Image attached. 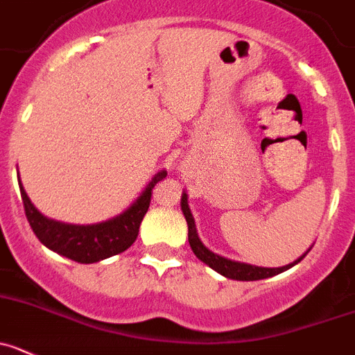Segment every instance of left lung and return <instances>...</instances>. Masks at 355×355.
Instances as JSON below:
<instances>
[{"mask_svg": "<svg viewBox=\"0 0 355 355\" xmlns=\"http://www.w3.org/2000/svg\"><path fill=\"white\" fill-rule=\"evenodd\" d=\"M180 207L182 211H184V217L187 220V226H189V245L193 248L194 256L198 257L200 261H203L207 266H210L211 270H215L217 273H220L223 277L231 278V280H241V282H252V280H263V278H270L275 277L278 273H284L287 271L289 268L296 266L301 259L308 254V248L306 252L303 254L301 257H297L296 261H293L291 264H286V266H280V268H263V266H254V264H247V263H240V261H233V259H227V257L218 256V254L211 252L210 248H207L203 245V241L200 240L198 236V230H196V223H194V217L191 214V208H189L187 203V193H182V200H180Z\"/></svg>", "mask_w": 355, "mask_h": 355, "instance_id": "8db88e82", "label": "left lung"}]
</instances>
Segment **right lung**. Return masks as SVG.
<instances>
[{
	"label": "right lung",
	"instance_id": "1",
	"mask_svg": "<svg viewBox=\"0 0 355 355\" xmlns=\"http://www.w3.org/2000/svg\"><path fill=\"white\" fill-rule=\"evenodd\" d=\"M166 170H161L152 177L140 196L132 201L122 214L96 224H68L49 218L31 203L19 178L22 203L26 217L33 233L52 252L64 256L82 264L98 263L107 257L128 250L138 236V230L150 207L152 189L162 178H166Z\"/></svg>",
	"mask_w": 355,
	"mask_h": 355
}]
</instances>
